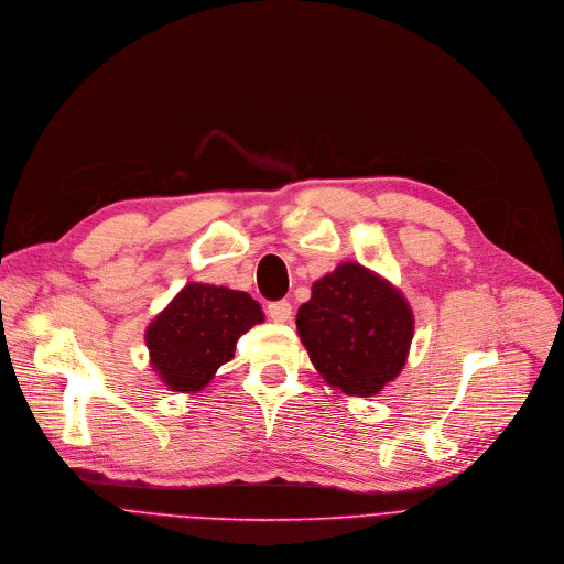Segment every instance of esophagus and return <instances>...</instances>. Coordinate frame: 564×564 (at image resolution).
<instances>
[{
    "label": "esophagus",
    "mask_w": 564,
    "mask_h": 564,
    "mask_svg": "<svg viewBox=\"0 0 564 564\" xmlns=\"http://www.w3.org/2000/svg\"><path fill=\"white\" fill-rule=\"evenodd\" d=\"M268 316H271L275 324H284V321L291 318V305L286 301H278V303H271L265 307Z\"/></svg>",
    "instance_id": "34e87169"
}]
</instances>
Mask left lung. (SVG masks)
Returning <instances> with one entry per match:
<instances>
[{"label": "left lung", "instance_id": "1", "mask_svg": "<svg viewBox=\"0 0 564 564\" xmlns=\"http://www.w3.org/2000/svg\"><path fill=\"white\" fill-rule=\"evenodd\" d=\"M296 326L314 369L330 388L373 397L404 369L415 318L392 282L358 261H341L312 284Z\"/></svg>", "mask_w": 564, "mask_h": 564}]
</instances>
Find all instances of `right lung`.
<instances>
[{"label": "right lung", "instance_id": "add662e5", "mask_svg": "<svg viewBox=\"0 0 564 564\" xmlns=\"http://www.w3.org/2000/svg\"><path fill=\"white\" fill-rule=\"evenodd\" d=\"M261 321V305L246 291L187 282L144 330L149 362L167 390L195 394Z\"/></svg>", "mask_w": 564, "mask_h": 564}]
</instances>
